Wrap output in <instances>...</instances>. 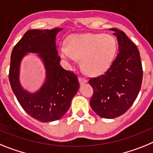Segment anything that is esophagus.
Segmentation results:
<instances>
[{
	"label": "esophagus",
	"instance_id": "1",
	"mask_svg": "<svg viewBox=\"0 0 153 153\" xmlns=\"http://www.w3.org/2000/svg\"><path fill=\"white\" fill-rule=\"evenodd\" d=\"M79 82H80V84L82 85V84H84V83H85L86 82H87V80H86L85 78H82V77H79Z\"/></svg>",
	"mask_w": 153,
	"mask_h": 153
}]
</instances>
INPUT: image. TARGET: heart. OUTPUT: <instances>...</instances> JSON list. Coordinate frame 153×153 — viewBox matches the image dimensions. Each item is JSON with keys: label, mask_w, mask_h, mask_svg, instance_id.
<instances>
[{"label": "heart", "mask_w": 153, "mask_h": 153, "mask_svg": "<svg viewBox=\"0 0 153 153\" xmlns=\"http://www.w3.org/2000/svg\"><path fill=\"white\" fill-rule=\"evenodd\" d=\"M67 45L59 48L61 57L70 64L82 58V68L91 75L105 71L117 51L116 40L110 34H75L68 38Z\"/></svg>", "instance_id": "obj_1"}]
</instances>
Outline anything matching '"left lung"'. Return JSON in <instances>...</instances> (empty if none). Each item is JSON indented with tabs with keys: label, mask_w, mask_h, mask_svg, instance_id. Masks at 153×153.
I'll use <instances>...</instances> for the list:
<instances>
[{
	"label": "left lung",
	"mask_w": 153,
	"mask_h": 153,
	"mask_svg": "<svg viewBox=\"0 0 153 153\" xmlns=\"http://www.w3.org/2000/svg\"><path fill=\"white\" fill-rule=\"evenodd\" d=\"M111 30L117 37L119 52L103 75L88 81L94 90L90 105L105 119L124 114L137 98L143 81V66L136 45L123 31Z\"/></svg>",
	"instance_id": "obj_1"
}]
</instances>
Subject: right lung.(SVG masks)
Instances as JSON below:
<instances>
[{
  "mask_svg": "<svg viewBox=\"0 0 153 153\" xmlns=\"http://www.w3.org/2000/svg\"><path fill=\"white\" fill-rule=\"evenodd\" d=\"M62 28L29 30L16 44L10 55L9 82L18 102L29 115L48 123L61 119L71 105V99L79 88L78 77L60 65L55 37ZM27 52L39 53L46 69V81L38 93L30 94L19 82V63Z\"/></svg>",
  "mask_w": 153,
  "mask_h": 153,
  "instance_id": "obj_1",
  "label": "right lung"
}]
</instances>
